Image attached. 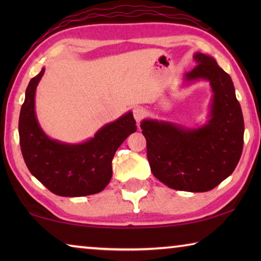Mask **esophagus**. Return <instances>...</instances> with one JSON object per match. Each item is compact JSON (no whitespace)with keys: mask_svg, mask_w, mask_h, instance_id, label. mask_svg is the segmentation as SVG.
<instances>
[{"mask_svg":"<svg viewBox=\"0 0 261 261\" xmlns=\"http://www.w3.org/2000/svg\"><path fill=\"white\" fill-rule=\"evenodd\" d=\"M145 116V110L141 107H136L134 109V117L137 123H140V121L143 120V117Z\"/></svg>","mask_w":261,"mask_h":261,"instance_id":"1","label":"esophagus"}]
</instances>
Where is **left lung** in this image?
I'll return each instance as SVG.
<instances>
[{
	"label": "left lung",
	"mask_w": 261,
	"mask_h": 261,
	"mask_svg": "<svg viewBox=\"0 0 261 261\" xmlns=\"http://www.w3.org/2000/svg\"><path fill=\"white\" fill-rule=\"evenodd\" d=\"M185 84L207 81L213 92L208 121L198 127L147 118L140 123L153 175L179 191L206 192L235 170L243 151L244 120L229 74L213 57L193 55Z\"/></svg>",
	"instance_id": "left-lung-1"
}]
</instances>
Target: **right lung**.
<instances>
[{"label":"right lung","instance_id":"right-lung-1","mask_svg":"<svg viewBox=\"0 0 261 261\" xmlns=\"http://www.w3.org/2000/svg\"><path fill=\"white\" fill-rule=\"evenodd\" d=\"M43 73L45 68L30 81L19 115L20 148L30 173L61 197L102 191L112 179L115 152L137 130L134 115H122L81 144L51 139L41 129L35 114V91Z\"/></svg>","mask_w":261,"mask_h":261}]
</instances>
